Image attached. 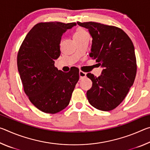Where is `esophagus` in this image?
<instances>
[{"label": "esophagus", "instance_id": "obj_1", "mask_svg": "<svg viewBox=\"0 0 150 150\" xmlns=\"http://www.w3.org/2000/svg\"><path fill=\"white\" fill-rule=\"evenodd\" d=\"M79 77H80V79L85 77H86V73L82 71H79Z\"/></svg>", "mask_w": 150, "mask_h": 150}]
</instances>
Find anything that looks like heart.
I'll list each match as a JSON object with an SVG mask.
<instances>
[{
    "label": "heart",
    "instance_id": "obj_1",
    "mask_svg": "<svg viewBox=\"0 0 150 150\" xmlns=\"http://www.w3.org/2000/svg\"><path fill=\"white\" fill-rule=\"evenodd\" d=\"M86 34H88V33L85 29H83V28H80V27L77 28L74 33V35H73V39L75 40V39L80 38L84 36V35Z\"/></svg>",
    "mask_w": 150,
    "mask_h": 150
}]
</instances>
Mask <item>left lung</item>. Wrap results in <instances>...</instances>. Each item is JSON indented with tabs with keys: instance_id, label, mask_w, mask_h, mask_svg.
Here are the masks:
<instances>
[{
	"instance_id": "left-lung-1",
	"label": "left lung",
	"mask_w": 150,
	"mask_h": 150,
	"mask_svg": "<svg viewBox=\"0 0 150 150\" xmlns=\"http://www.w3.org/2000/svg\"><path fill=\"white\" fill-rule=\"evenodd\" d=\"M92 37L90 57L103 68L96 77L87 73L93 85L88 102L98 110L110 111L122 102L135 80L137 65L133 43L122 30L98 22H77Z\"/></svg>"
}]
</instances>
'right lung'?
<instances>
[{"instance_id": "1", "label": "right lung", "mask_w": 150, "mask_h": 150, "mask_svg": "<svg viewBox=\"0 0 150 150\" xmlns=\"http://www.w3.org/2000/svg\"><path fill=\"white\" fill-rule=\"evenodd\" d=\"M75 25L40 22L28 33L18 53V69L24 92L45 113L55 114L67 107L79 79L78 68L64 73L54 65L61 54L62 35Z\"/></svg>"}]
</instances>
